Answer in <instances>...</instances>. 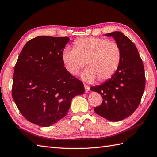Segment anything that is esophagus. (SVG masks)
Returning <instances> with one entry per match:
<instances>
[{
  "label": "esophagus",
  "mask_w": 157,
  "mask_h": 157,
  "mask_svg": "<svg viewBox=\"0 0 157 157\" xmlns=\"http://www.w3.org/2000/svg\"><path fill=\"white\" fill-rule=\"evenodd\" d=\"M84 88H85V90H86V92H88L90 91V86H88V85H86V84H84Z\"/></svg>",
  "instance_id": "obj_1"
}]
</instances>
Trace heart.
<instances>
[{"label":"heart","instance_id":"obj_1","mask_svg":"<svg viewBox=\"0 0 157 157\" xmlns=\"http://www.w3.org/2000/svg\"><path fill=\"white\" fill-rule=\"evenodd\" d=\"M61 59L67 72L77 75L85 63L87 68L81 74L86 82L98 78L105 81L115 75L119 67L122 52L117 42L103 38L87 37L74 42L73 48H65Z\"/></svg>","mask_w":157,"mask_h":157}]
</instances>
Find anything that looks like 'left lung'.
Listing matches in <instances>:
<instances>
[{"mask_svg":"<svg viewBox=\"0 0 157 157\" xmlns=\"http://www.w3.org/2000/svg\"><path fill=\"white\" fill-rule=\"evenodd\" d=\"M112 36L120 46L122 59L113 77L90 90L101 95L103 103L94 108L99 115L112 122L130 116L138 107L145 86L144 67L138 50L122 33L114 31L105 35Z\"/></svg>","mask_w":157,"mask_h":157,"instance_id":"1","label":"left lung"}]
</instances>
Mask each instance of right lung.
Masks as SVG:
<instances>
[{
    "instance_id": "obj_1",
    "label": "right lung",
    "mask_w": 157,
    "mask_h": 157,
    "mask_svg": "<svg viewBox=\"0 0 157 157\" xmlns=\"http://www.w3.org/2000/svg\"><path fill=\"white\" fill-rule=\"evenodd\" d=\"M68 37L39 36L28 41L14 67L12 98L26 119L42 127L67 114L72 99L84 92L83 83L64 67L61 54Z\"/></svg>"
}]
</instances>
